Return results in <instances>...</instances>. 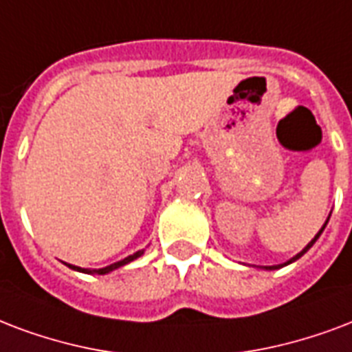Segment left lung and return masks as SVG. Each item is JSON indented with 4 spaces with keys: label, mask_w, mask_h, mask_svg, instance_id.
Wrapping results in <instances>:
<instances>
[{
    "label": "left lung",
    "mask_w": 352,
    "mask_h": 352,
    "mask_svg": "<svg viewBox=\"0 0 352 352\" xmlns=\"http://www.w3.org/2000/svg\"><path fill=\"white\" fill-rule=\"evenodd\" d=\"M327 225V223H325ZM325 225H323V229H325ZM323 229H321V230H319V232H318V234H316V236H314V240L312 241H310V243H308V245H307V248H305V249H302V251H301V253H299V254H295V256H294V258H292V260H289V262H286V264H292V262H294V260H297V258H301V256H302V254H305V253H307V251H308V249H310V248H312V245H314V243H316V240H318V238H319V234H321V232H323ZM286 264H280V265H270V267H267V270H278V267H283V265H286Z\"/></svg>",
    "instance_id": "8db88e82"
}]
</instances>
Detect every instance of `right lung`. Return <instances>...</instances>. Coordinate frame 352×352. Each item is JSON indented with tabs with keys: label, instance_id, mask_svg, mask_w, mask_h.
Instances as JSON below:
<instances>
[{
	"label": "right lung",
	"instance_id": "obj_1",
	"mask_svg": "<svg viewBox=\"0 0 352 352\" xmlns=\"http://www.w3.org/2000/svg\"><path fill=\"white\" fill-rule=\"evenodd\" d=\"M142 254H144V251H138V253L131 254V256H127V258L120 260V262H116V264L107 265V267H101V270H94V272H88V270H82V267H77V265H69V264H66V265H68V267H72V270H77V272H82V273H98V275H104V273L112 272V270H118V267H122V265L129 264V262H133L134 258H138V256H142Z\"/></svg>",
	"mask_w": 352,
	"mask_h": 352
}]
</instances>
